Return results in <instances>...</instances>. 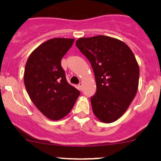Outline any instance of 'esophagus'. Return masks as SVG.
Returning a JSON list of instances; mask_svg holds the SVG:
<instances>
[{
    "mask_svg": "<svg viewBox=\"0 0 161 161\" xmlns=\"http://www.w3.org/2000/svg\"><path fill=\"white\" fill-rule=\"evenodd\" d=\"M78 88H79V89L80 90H82L83 89V83H80L78 84Z\"/></svg>",
    "mask_w": 161,
    "mask_h": 161,
    "instance_id": "obj_1",
    "label": "esophagus"
}]
</instances>
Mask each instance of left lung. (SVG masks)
<instances>
[{
  "mask_svg": "<svg viewBox=\"0 0 161 161\" xmlns=\"http://www.w3.org/2000/svg\"><path fill=\"white\" fill-rule=\"evenodd\" d=\"M76 46L95 77L96 93L91 97L94 115L103 122H115L137 92L139 67L135 56L123 42L103 35L78 39Z\"/></svg>",
  "mask_w": 161,
  "mask_h": 161,
  "instance_id": "1",
  "label": "left lung"
}]
</instances>
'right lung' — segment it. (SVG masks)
<instances>
[{"label":"right lung","instance_id":"1","mask_svg":"<svg viewBox=\"0 0 161 161\" xmlns=\"http://www.w3.org/2000/svg\"><path fill=\"white\" fill-rule=\"evenodd\" d=\"M74 39L54 38L39 45L25 64L24 83L31 100L46 117L58 120L73 108L80 92L69 84L61 67Z\"/></svg>","mask_w":161,"mask_h":161}]
</instances>
